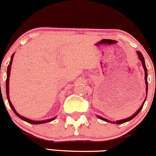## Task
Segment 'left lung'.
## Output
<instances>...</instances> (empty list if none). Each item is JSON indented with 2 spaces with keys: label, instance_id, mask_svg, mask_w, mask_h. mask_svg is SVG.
<instances>
[{
  "label": "left lung",
  "instance_id": "obj_1",
  "mask_svg": "<svg viewBox=\"0 0 156 156\" xmlns=\"http://www.w3.org/2000/svg\"><path fill=\"white\" fill-rule=\"evenodd\" d=\"M137 54H138L139 59H140V62H141L142 66H143L144 69V71H145V76H144V79H145V83H146V93H147V91H148V83H147V67H146L145 60H144V58L143 55H142V53H140V51H137ZM146 99H147V97H146ZM146 99L144 100V101L143 102V103H142L141 106H140V108H138V111L135 112V113L134 114V115H132L131 117H129V118H126V119H123V120H117V121H111V120H107V119L102 118V117L98 116V118H100V120H104V121H105V122H108V123H116V124H121V123H126V122H128V121H129V120H131L132 119H133L134 118H135V116H137V115H138L139 112H140V110H141L142 108H143L144 104V103H145V101H146Z\"/></svg>",
  "mask_w": 156,
  "mask_h": 156
}]
</instances>
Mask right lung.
<instances>
[{
	"label": "right lung",
	"instance_id": "right-lung-1",
	"mask_svg": "<svg viewBox=\"0 0 156 156\" xmlns=\"http://www.w3.org/2000/svg\"><path fill=\"white\" fill-rule=\"evenodd\" d=\"M14 54L15 53H13L12 55L11 56V59H10V62H9V64L8 65V68H7V76H6V97H7V100H8V102H9V104L10 105L12 110L13 112H14V113L16 114V115L19 118H21V120H24V121L27 122V123H30V124H41V123H48V122H51L52 120H54L55 118H56V117L53 118H51V119H48V120H38V121H36V120H30V119L27 118H24V117L21 116V115H20L16 111V109H15V108L13 107L12 104V103L10 102V100H9V76H10V71H11V65H12V59H13V56H14Z\"/></svg>",
	"mask_w": 156,
	"mask_h": 156
}]
</instances>
